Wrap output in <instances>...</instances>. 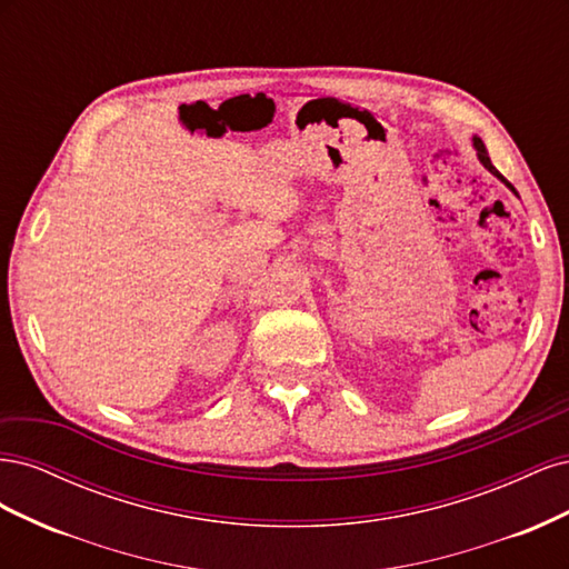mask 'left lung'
<instances>
[{
	"label": "left lung",
	"mask_w": 569,
	"mask_h": 569,
	"mask_svg": "<svg viewBox=\"0 0 569 569\" xmlns=\"http://www.w3.org/2000/svg\"><path fill=\"white\" fill-rule=\"evenodd\" d=\"M472 147H475V151H477V159H479V163H481V166H485V168L489 170V173H491V176H496L498 180H501V182H503V184H506V187L510 189V192H512V194H518V192H515V187H512V184H510V182H508V180H506V178H503L501 173H498V170H496V166H493V163H491V159H489V151H487L485 142H481L477 134L472 137Z\"/></svg>",
	"instance_id": "8db88e82"
}]
</instances>
